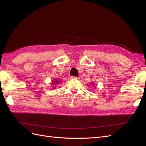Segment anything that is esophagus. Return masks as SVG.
<instances>
[{
    "label": "esophagus",
    "mask_w": 146,
    "mask_h": 146,
    "mask_svg": "<svg viewBox=\"0 0 146 146\" xmlns=\"http://www.w3.org/2000/svg\"><path fill=\"white\" fill-rule=\"evenodd\" d=\"M71 79H74V80H78V79H79V77H77V76H71Z\"/></svg>",
    "instance_id": "obj_1"
}]
</instances>
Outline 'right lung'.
<instances>
[{"label":"right lung","instance_id":"add662e5","mask_svg":"<svg viewBox=\"0 0 146 146\" xmlns=\"http://www.w3.org/2000/svg\"><path fill=\"white\" fill-rule=\"evenodd\" d=\"M52 84H55V83H56V84H58V83H59V80H56L55 81H52ZM52 87L54 88V87H56V86H52Z\"/></svg>","mask_w":146,"mask_h":146}]
</instances>
